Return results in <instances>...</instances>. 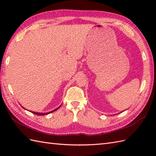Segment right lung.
Wrapping results in <instances>:
<instances>
[{"label":"right lung","instance_id":"right-lung-1","mask_svg":"<svg viewBox=\"0 0 156 156\" xmlns=\"http://www.w3.org/2000/svg\"><path fill=\"white\" fill-rule=\"evenodd\" d=\"M57 109H58V108H56L55 110H54V111H51V112H48V113H39V112H31L32 113H34V114H35V115H46V114H49V113H50V112H54V111H56L57 110Z\"/></svg>","mask_w":156,"mask_h":156}]
</instances>
